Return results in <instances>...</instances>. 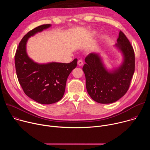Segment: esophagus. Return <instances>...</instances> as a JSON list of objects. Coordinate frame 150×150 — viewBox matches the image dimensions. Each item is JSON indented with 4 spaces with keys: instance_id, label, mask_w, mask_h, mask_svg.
Returning a JSON list of instances; mask_svg holds the SVG:
<instances>
[{
    "instance_id": "esophagus-1",
    "label": "esophagus",
    "mask_w": 150,
    "mask_h": 150,
    "mask_svg": "<svg viewBox=\"0 0 150 150\" xmlns=\"http://www.w3.org/2000/svg\"><path fill=\"white\" fill-rule=\"evenodd\" d=\"M78 65L79 66H82L83 65V62H82V60H79L78 61Z\"/></svg>"
}]
</instances>
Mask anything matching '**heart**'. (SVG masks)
<instances>
[{
	"mask_svg": "<svg viewBox=\"0 0 150 150\" xmlns=\"http://www.w3.org/2000/svg\"><path fill=\"white\" fill-rule=\"evenodd\" d=\"M93 34H95V33H93Z\"/></svg>",
	"mask_w": 150,
	"mask_h": 150,
	"instance_id": "heart-1",
	"label": "heart"
}]
</instances>
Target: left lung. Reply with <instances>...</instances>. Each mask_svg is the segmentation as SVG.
Returning a JSON list of instances; mask_svg holds the SVG:
<instances>
[{"label":"left lung","mask_w":150,"mask_h":150,"mask_svg":"<svg viewBox=\"0 0 150 150\" xmlns=\"http://www.w3.org/2000/svg\"><path fill=\"white\" fill-rule=\"evenodd\" d=\"M123 57L116 68L106 67L98 53H91L85 59L82 70L86 79V88L91 98L101 104L113 103L128 90L135 71V54L126 35L120 31L114 45Z\"/></svg>","instance_id":"1"}]
</instances>
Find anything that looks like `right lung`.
<instances>
[{"mask_svg": "<svg viewBox=\"0 0 150 150\" xmlns=\"http://www.w3.org/2000/svg\"><path fill=\"white\" fill-rule=\"evenodd\" d=\"M51 26V24L42 25L28 32L20 41L15 56L17 77L25 94L42 104H53L62 99L68 77L76 67L78 61L75 59L69 63L54 62L39 63L28 56L27 52L28 39Z\"/></svg>", "mask_w": 150, "mask_h": 150, "instance_id": "add662e5", "label": "right lung"}]
</instances>
